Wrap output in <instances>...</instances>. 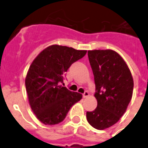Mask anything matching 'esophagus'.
Returning a JSON list of instances; mask_svg holds the SVG:
<instances>
[{
    "label": "esophagus",
    "instance_id": "34e87169",
    "mask_svg": "<svg viewBox=\"0 0 148 148\" xmlns=\"http://www.w3.org/2000/svg\"><path fill=\"white\" fill-rule=\"evenodd\" d=\"M89 95V92H88L87 91H85V92H84V94H83V97H84V98H86V97H88Z\"/></svg>",
    "mask_w": 148,
    "mask_h": 148
}]
</instances>
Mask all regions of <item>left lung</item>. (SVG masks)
Returning a JSON list of instances; mask_svg holds the SVG:
<instances>
[{
  "label": "left lung",
  "mask_w": 148,
  "mask_h": 148,
  "mask_svg": "<svg viewBox=\"0 0 148 148\" xmlns=\"http://www.w3.org/2000/svg\"><path fill=\"white\" fill-rule=\"evenodd\" d=\"M88 57L94 75L97 108L86 112L92 127L102 130L117 123L126 112L133 92V79L127 64L111 49L89 50Z\"/></svg>",
  "instance_id": "left-lung-1"
}]
</instances>
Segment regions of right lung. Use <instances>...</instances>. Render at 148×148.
<instances>
[{"label": "right lung", "instance_id": "add662e5", "mask_svg": "<svg viewBox=\"0 0 148 148\" xmlns=\"http://www.w3.org/2000/svg\"><path fill=\"white\" fill-rule=\"evenodd\" d=\"M86 50L52 45L47 47L32 63L25 78L30 106L37 118L45 125L62 122L82 95L62 86L65 72L82 59Z\"/></svg>", "mask_w": 148, "mask_h": 148}]
</instances>
